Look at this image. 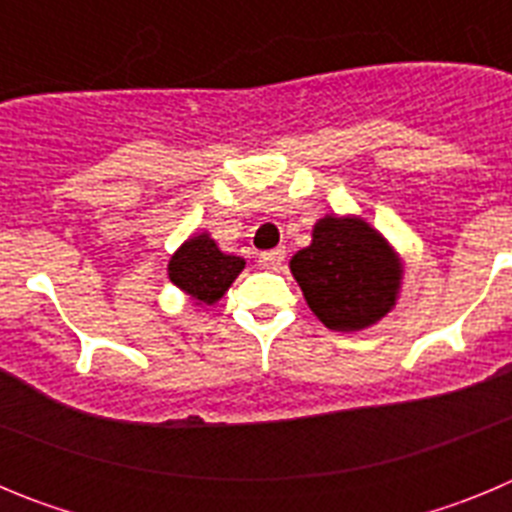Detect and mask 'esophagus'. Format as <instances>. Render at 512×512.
I'll use <instances>...</instances> for the list:
<instances>
[{
    "label": "esophagus",
    "instance_id": "obj_1",
    "mask_svg": "<svg viewBox=\"0 0 512 512\" xmlns=\"http://www.w3.org/2000/svg\"><path fill=\"white\" fill-rule=\"evenodd\" d=\"M284 261V248H274V251H264L259 256L261 269H279Z\"/></svg>",
    "mask_w": 512,
    "mask_h": 512
}]
</instances>
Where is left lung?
Here are the masks:
<instances>
[{
  "label": "left lung",
  "instance_id": "1",
  "mask_svg": "<svg viewBox=\"0 0 512 512\" xmlns=\"http://www.w3.org/2000/svg\"><path fill=\"white\" fill-rule=\"evenodd\" d=\"M307 307L330 330L356 333L395 310L405 261L361 215L320 217L310 246L289 259Z\"/></svg>",
  "mask_w": 512,
  "mask_h": 512
}]
</instances>
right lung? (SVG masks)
Segmentation results:
<instances>
[{"instance_id": "right-lung-1", "label": "right lung", "mask_w": 512, "mask_h": 512, "mask_svg": "<svg viewBox=\"0 0 512 512\" xmlns=\"http://www.w3.org/2000/svg\"><path fill=\"white\" fill-rule=\"evenodd\" d=\"M246 269V259L220 251L210 233L189 235L182 246L171 253L169 279L192 300L194 307H207L223 300L230 284Z\"/></svg>"}]
</instances>
